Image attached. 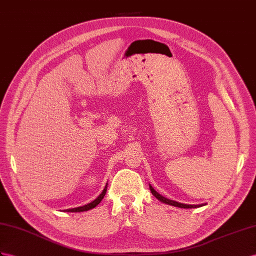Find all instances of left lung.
<instances>
[{
  "label": "left lung",
  "instance_id": "1",
  "mask_svg": "<svg viewBox=\"0 0 256 256\" xmlns=\"http://www.w3.org/2000/svg\"><path fill=\"white\" fill-rule=\"evenodd\" d=\"M149 187H150V190H152V194L156 196V199L160 200V201L163 202V203H166V204H170V206H178V208H200V206H206L204 203H203V204H185V203H180V202L174 201V200H170V199L164 198V196H161L160 194L156 192L154 190V189L152 188V186H149Z\"/></svg>",
  "mask_w": 256,
  "mask_h": 256
}]
</instances>
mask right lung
I'll use <instances>...</instances> for the list:
<instances>
[{"label":"right lung","mask_w":256,"mask_h":256,"mask_svg":"<svg viewBox=\"0 0 256 256\" xmlns=\"http://www.w3.org/2000/svg\"><path fill=\"white\" fill-rule=\"evenodd\" d=\"M106 192H107V185H106V187L104 188L100 196H98L94 201H92L90 203H88V204H85V206H83L74 208H68V210H64V211H66V212H84V211H88V210L94 208L96 206L100 204V201L102 200V198L104 196V194H106Z\"/></svg>","instance_id":"1"}]
</instances>
